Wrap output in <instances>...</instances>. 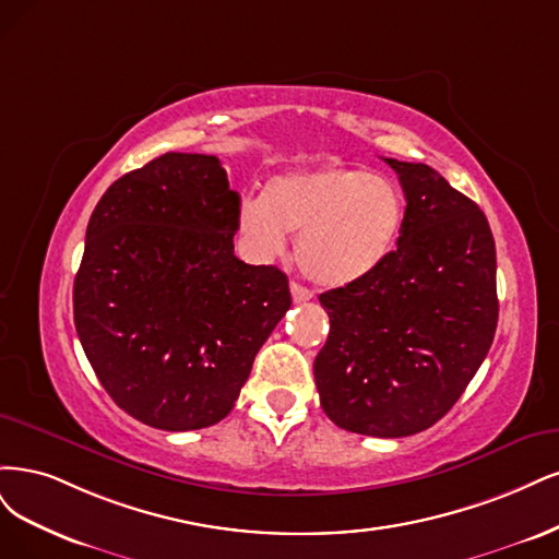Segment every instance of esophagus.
Listing matches in <instances>:
<instances>
[{"label":"esophagus","mask_w":559,"mask_h":559,"mask_svg":"<svg viewBox=\"0 0 559 559\" xmlns=\"http://www.w3.org/2000/svg\"><path fill=\"white\" fill-rule=\"evenodd\" d=\"M290 293H293V299H295V304H304V301H309L311 297H313V293L309 290V287H304V285H299V283H290Z\"/></svg>","instance_id":"1"}]
</instances>
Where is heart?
Segmentation results:
<instances>
[{"label": "heart", "mask_w": 559, "mask_h": 559, "mask_svg": "<svg viewBox=\"0 0 559 559\" xmlns=\"http://www.w3.org/2000/svg\"><path fill=\"white\" fill-rule=\"evenodd\" d=\"M406 197L385 176L353 167L276 174L262 194H246L237 231L250 255L272 260L297 234L301 272L322 287H346L371 276L397 248Z\"/></svg>", "instance_id": "1"}]
</instances>
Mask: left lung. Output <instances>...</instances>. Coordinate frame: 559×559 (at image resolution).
Here are the masks:
<instances>
[{"label":"left lung","instance_id":"1","mask_svg":"<svg viewBox=\"0 0 559 559\" xmlns=\"http://www.w3.org/2000/svg\"><path fill=\"white\" fill-rule=\"evenodd\" d=\"M385 162L406 194L402 239L371 276L320 295L330 336L313 373L334 425L400 439L441 420L488 355L497 253L469 197L423 162Z\"/></svg>","mask_w":559,"mask_h":559}]
</instances>
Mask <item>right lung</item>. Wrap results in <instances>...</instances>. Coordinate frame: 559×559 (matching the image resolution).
<instances>
[{
	"mask_svg": "<svg viewBox=\"0 0 559 559\" xmlns=\"http://www.w3.org/2000/svg\"><path fill=\"white\" fill-rule=\"evenodd\" d=\"M239 202L215 155L165 153L90 215L76 332L104 390L143 425L221 423L290 309L281 269L234 255Z\"/></svg>",
	"mask_w": 559,
	"mask_h": 559,
	"instance_id": "add662e5",
	"label": "right lung"
}]
</instances>
